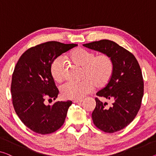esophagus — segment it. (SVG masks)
<instances>
[{
    "instance_id": "34e87169",
    "label": "esophagus",
    "mask_w": 156,
    "mask_h": 156,
    "mask_svg": "<svg viewBox=\"0 0 156 156\" xmlns=\"http://www.w3.org/2000/svg\"><path fill=\"white\" fill-rule=\"evenodd\" d=\"M83 102L82 100H74L73 102L74 103H78V104H80V103H81Z\"/></svg>"
}]
</instances>
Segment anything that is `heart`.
<instances>
[{
    "label": "heart",
    "mask_w": 156,
    "mask_h": 156,
    "mask_svg": "<svg viewBox=\"0 0 156 156\" xmlns=\"http://www.w3.org/2000/svg\"><path fill=\"white\" fill-rule=\"evenodd\" d=\"M69 58L74 64L83 67L82 77L80 82H67L61 87L62 97L65 99H83L96 87L102 88L109 83L113 75L114 63L108 54L95 56L94 52L76 48L69 54ZM50 74L56 82H61L66 76L65 61L62 56L55 58L50 66Z\"/></svg>",
    "instance_id": "heart-1"
}]
</instances>
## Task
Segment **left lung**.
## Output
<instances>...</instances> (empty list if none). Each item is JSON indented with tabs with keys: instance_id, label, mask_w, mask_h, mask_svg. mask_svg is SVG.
Returning a JSON list of instances; mask_svg holds the SVG:
<instances>
[{
	"instance_id": "obj_1",
	"label": "left lung",
	"mask_w": 156,
	"mask_h": 156,
	"mask_svg": "<svg viewBox=\"0 0 156 156\" xmlns=\"http://www.w3.org/2000/svg\"><path fill=\"white\" fill-rule=\"evenodd\" d=\"M88 49L109 55L113 60L114 72L109 83L98 91L96 106L92 113L95 126L108 133L119 131L128 126L137 114L144 95L142 73L134 55L109 40H101L83 44Z\"/></svg>"
}]
</instances>
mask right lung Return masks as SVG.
<instances>
[{"label": "right lung", "mask_w": 156, "mask_h": 156, "mask_svg": "<svg viewBox=\"0 0 156 156\" xmlns=\"http://www.w3.org/2000/svg\"><path fill=\"white\" fill-rule=\"evenodd\" d=\"M76 46L56 41L42 43L26 50L16 64L11 83L12 104L19 118L35 133L47 135L63 125L72 101L52 105L44 102L47 98L56 100L59 92L50 66L60 55Z\"/></svg>", "instance_id": "add662e5"}]
</instances>
